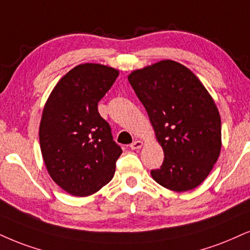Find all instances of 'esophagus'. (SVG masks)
Here are the masks:
<instances>
[{"instance_id":"esophagus-1","label":"esophagus","mask_w":250,"mask_h":250,"mask_svg":"<svg viewBox=\"0 0 250 250\" xmlns=\"http://www.w3.org/2000/svg\"><path fill=\"white\" fill-rule=\"evenodd\" d=\"M141 147H143V141H140V140H135L130 145L131 149H139V148H141Z\"/></svg>"}]
</instances>
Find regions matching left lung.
<instances>
[{
  "instance_id": "8db88e82",
  "label": "left lung",
  "mask_w": 250,
  "mask_h": 250,
  "mask_svg": "<svg viewBox=\"0 0 250 250\" xmlns=\"http://www.w3.org/2000/svg\"><path fill=\"white\" fill-rule=\"evenodd\" d=\"M162 146L165 160L150 175L183 192L210 174L221 149V120L214 101L189 68L162 60L128 75Z\"/></svg>"
}]
</instances>
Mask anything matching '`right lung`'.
Listing matches in <instances>:
<instances>
[{
	"mask_svg": "<svg viewBox=\"0 0 250 250\" xmlns=\"http://www.w3.org/2000/svg\"><path fill=\"white\" fill-rule=\"evenodd\" d=\"M118 75L104 64H79L57 83L42 110V159L52 180L73 196L92 195L115 175L123 150L97 105Z\"/></svg>",
	"mask_w": 250,
	"mask_h": 250,
	"instance_id": "1",
	"label": "right lung"
}]
</instances>
